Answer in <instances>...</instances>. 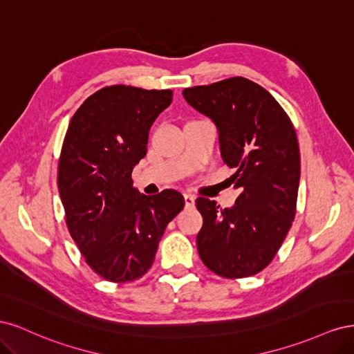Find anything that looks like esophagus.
I'll list each match as a JSON object with an SVG mask.
<instances>
[{
    "label": "esophagus",
    "mask_w": 354,
    "mask_h": 354,
    "mask_svg": "<svg viewBox=\"0 0 354 354\" xmlns=\"http://www.w3.org/2000/svg\"><path fill=\"white\" fill-rule=\"evenodd\" d=\"M185 205L186 207H194L195 205V196L190 195V194H185Z\"/></svg>",
    "instance_id": "obj_1"
}]
</instances>
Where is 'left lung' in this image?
Wrapping results in <instances>:
<instances>
[{
  "instance_id": "8db88e82",
  "label": "left lung",
  "mask_w": 354,
  "mask_h": 354,
  "mask_svg": "<svg viewBox=\"0 0 354 354\" xmlns=\"http://www.w3.org/2000/svg\"><path fill=\"white\" fill-rule=\"evenodd\" d=\"M183 95L216 124L224 164L236 169L229 180L241 189L232 208L196 199L201 260L229 279L257 274L274 259L295 217L299 149L292 122L269 91L242 77L185 88Z\"/></svg>"
}]
</instances>
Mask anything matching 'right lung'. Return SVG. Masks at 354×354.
<instances>
[{
    "instance_id": "add662e5",
    "label": "right lung",
    "mask_w": 354,
    "mask_h": 354,
    "mask_svg": "<svg viewBox=\"0 0 354 354\" xmlns=\"http://www.w3.org/2000/svg\"><path fill=\"white\" fill-rule=\"evenodd\" d=\"M171 90L111 85L75 112L63 140L57 185L72 239L91 269L131 282L151 269L168 223L185 207L177 190L138 194L131 173Z\"/></svg>"
}]
</instances>
